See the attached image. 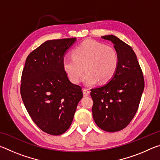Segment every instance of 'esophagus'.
I'll return each instance as SVG.
<instances>
[{"instance_id": "esophagus-1", "label": "esophagus", "mask_w": 160, "mask_h": 160, "mask_svg": "<svg viewBox=\"0 0 160 160\" xmlns=\"http://www.w3.org/2000/svg\"><path fill=\"white\" fill-rule=\"evenodd\" d=\"M83 94H84V95H85V96H88L89 94H90V91L88 89L84 88L83 89Z\"/></svg>"}]
</instances>
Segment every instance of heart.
<instances>
[{
	"mask_svg": "<svg viewBox=\"0 0 160 160\" xmlns=\"http://www.w3.org/2000/svg\"><path fill=\"white\" fill-rule=\"evenodd\" d=\"M118 61V53L114 48L88 39L75 48L72 57L63 59V68L72 83L80 82L85 69L87 72L82 81L90 86L98 81L105 84L112 80L117 70Z\"/></svg>",
	"mask_w": 160,
	"mask_h": 160,
	"instance_id": "1",
	"label": "heart"
}]
</instances>
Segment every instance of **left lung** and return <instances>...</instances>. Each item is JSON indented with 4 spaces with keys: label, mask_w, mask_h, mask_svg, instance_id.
<instances>
[{
    "label": "left lung",
    "mask_w": 160,
    "mask_h": 160,
    "mask_svg": "<svg viewBox=\"0 0 160 160\" xmlns=\"http://www.w3.org/2000/svg\"><path fill=\"white\" fill-rule=\"evenodd\" d=\"M113 44L118 56L114 76L104 85L91 90L94 122L107 132L128 125L138 109L145 82L142 70L132 48L113 35L102 37Z\"/></svg>",
    "instance_id": "1"
}]
</instances>
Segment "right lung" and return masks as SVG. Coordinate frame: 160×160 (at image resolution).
I'll use <instances>...</instances> for the list:
<instances>
[{
    "mask_svg": "<svg viewBox=\"0 0 160 160\" xmlns=\"http://www.w3.org/2000/svg\"><path fill=\"white\" fill-rule=\"evenodd\" d=\"M76 38L48 40L29 54L22 74L20 92L32 120L47 133L58 135L69 128L83 94L63 68L67 51Z\"/></svg>",
    "mask_w": 160,
    "mask_h": 160,
    "instance_id": "right-lung-1",
    "label": "right lung"
}]
</instances>
